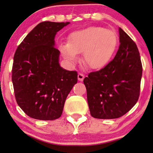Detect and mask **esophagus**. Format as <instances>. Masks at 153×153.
<instances>
[{"instance_id":"obj_1","label":"esophagus","mask_w":153,"mask_h":153,"mask_svg":"<svg viewBox=\"0 0 153 153\" xmlns=\"http://www.w3.org/2000/svg\"><path fill=\"white\" fill-rule=\"evenodd\" d=\"M77 78H78V80L82 81L84 78H85V76L82 73H79L78 75H77Z\"/></svg>"}]
</instances>
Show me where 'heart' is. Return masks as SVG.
<instances>
[{"label":"heart","instance_id":"obj_1","mask_svg":"<svg viewBox=\"0 0 153 153\" xmlns=\"http://www.w3.org/2000/svg\"><path fill=\"white\" fill-rule=\"evenodd\" d=\"M119 39L114 32L102 27L91 26L75 31L68 44L60 45L65 59L71 62L83 53V62L91 69H100L110 62L117 48Z\"/></svg>","mask_w":153,"mask_h":153}]
</instances>
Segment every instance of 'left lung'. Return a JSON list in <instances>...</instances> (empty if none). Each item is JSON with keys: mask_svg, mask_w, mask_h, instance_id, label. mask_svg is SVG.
<instances>
[{"mask_svg": "<svg viewBox=\"0 0 153 153\" xmlns=\"http://www.w3.org/2000/svg\"><path fill=\"white\" fill-rule=\"evenodd\" d=\"M120 46L111 61L84 79L91 115L117 119L128 112L140 94L142 64L136 44L119 28Z\"/></svg>", "mask_w": 153, "mask_h": 153, "instance_id": "8db88e82", "label": "left lung"}]
</instances>
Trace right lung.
Listing matches in <instances>:
<instances>
[{
    "label": "right lung",
    "instance_id": "1",
    "mask_svg": "<svg viewBox=\"0 0 153 153\" xmlns=\"http://www.w3.org/2000/svg\"><path fill=\"white\" fill-rule=\"evenodd\" d=\"M69 22L44 21L34 27L17 47L12 80L17 104L33 119L61 117L66 98L77 82V73L62 68L56 33Z\"/></svg>",
    "mask_w": 153,
    "mask_h": 153
}]
</instances>
